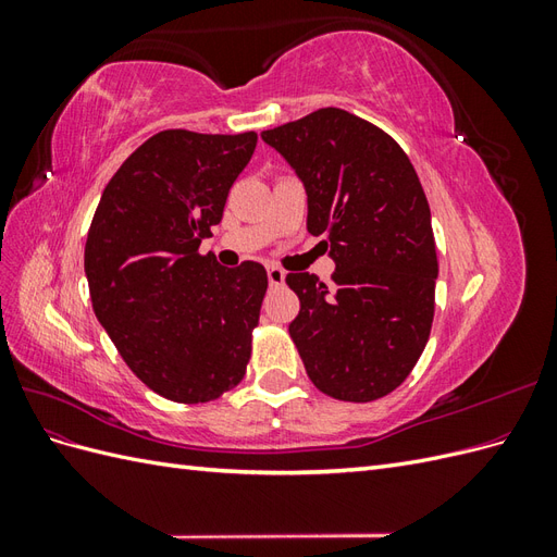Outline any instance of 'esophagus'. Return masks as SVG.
I'll list each match as a JSON object with an SVG mask.
<instances>
[{
  "instance_id": "obj_1",
  "label": "esophagus",
  "mask_w": 557,
  "mask_h": 557,
  "mask_svg": "<svg viewBox=\"0 0 557 557\" xmlns=\"http://www.w3.org/2000/svg\"><path fill=\"white\" fill-rule=\"evenodd\" d=\"M267 278H269V285L276 288V285L285 283V272L281 267H267Z\"/></svg>"
}]
</instances>
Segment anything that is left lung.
I'll return each instance as SVG.
<instances>
[{
    "instance_id": "1",
    "label": "left lung",
    "mask_w": 557,
    "mask_h": 557,
    "mask_svg": "<svg viewBox=\"0 0 557 557\" xmlns=\"http://www.w3.org/2000/svg\"><path fill=\"white\" fill-rule=\"evenodd\" d=\"M307 190V230L325 234L334 288L288 274L299 313L288 332L320 393L372 401L423 352L440 276L432 215L411 160L376 125L318 109L262 132Z\"/></svg>"
}]
</instances>
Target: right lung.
<instances>
[{"label":"right lung","instance_id":"add662e5","mask_svg":"<svg viewBox=\"0 0 557 557\" xmlns=\"http://www.w3.org/2000/svg\"><path fill=\"white\" fill-rule=\"evenodd\" d=\"M258 134L164 129L121 164L86 242L92 309L127 367L181 404L218 399L250 358L267 272L199 256Z\"/></svg>","mask_w":557,"mask_h":557}]
</instances>
